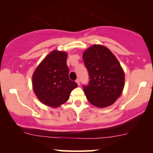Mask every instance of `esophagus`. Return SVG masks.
Listing matches in <instances>:
<instances>
[{"label":"esophagus","instance_id":"1","mask_svg":"<svg viewBox=\"0 0 153 153\" xmlns=\"http://www.w3.org/2000/svg\"><path fill=\"white\" fill-rule=\"evenodd\" d=\"M75 82H77V84H78V85H80V80H79V79H77V80H75Z\"/></svg>","mask_w":153,"mask_h":153}]
</instances>
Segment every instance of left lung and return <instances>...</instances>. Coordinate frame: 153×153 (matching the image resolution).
I'll list each match as a JSON object with an SVG mask.
<instances>
[{
  "label": "left lung",
  "mask_w": 153,
  "mask_h": 153,
  "mask_svg": "<svg viewBox=\"0 0 153 153\" xmlns=\"http://www.w3.org/2000/svg\"><path fill=\"white\" fill-rule=\"evenodd\" d=\"M89 75L83 91L91 104L99 108L111 106L122 94L124 73L118 59L108 48L94 45L82 54Z\"/></svg>",
  "instance_id": "left-lung-1"
}]
</instances>
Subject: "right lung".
<instances>
[{"mask_svg": "<svg viewBox=\"0 0 153 153\" xmlns=\"http://www.w3.org/2000/svg\"><path fill=\"white\" fill-rule=\"evenodd\" d=\"M65 52H51L35 70L32 85L36 97L47 106L58 107L69 99L78 84L69 78Z\"/></svg>", "mask_w": 153, "mask_h": 153, "instance_id": "add662e5", "label": "right lung"}]
</instances>
